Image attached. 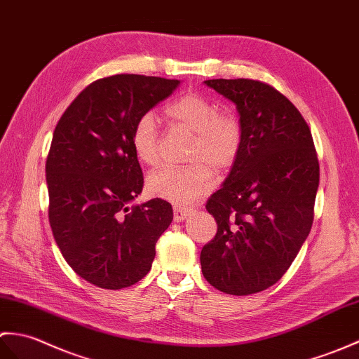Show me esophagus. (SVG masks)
Returning a JSON list of instances; mask_svg holds the SVG:
<instances>
[{
  "label": "esophagus",
  "instance_id": "obj_1",
  "mask_svg": "<svg viewBox=\"0 0 359 359\" xmlns=\"http://www.w3.org/2000/svg\"><path fill=\"white\" fill-rule=\"evenodd\" d=\"M194 213L192 207H184V205H173V219L177 222L184 221L186 218H189L190 215Z\"/></svg>",
  "mask_w": 359,
  "mask_h": 359
}]
</instances>
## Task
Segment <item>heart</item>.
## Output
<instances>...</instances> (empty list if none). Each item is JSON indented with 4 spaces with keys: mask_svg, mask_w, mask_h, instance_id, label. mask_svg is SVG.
Returning a JSON list of instances; mask_svg holds the SVG:
<instances>
[{
    "mask_svg": "<svg viewBox=\"0 0 359 359\" xmlns=\"http://www.w3.org/2000/svg\"><path fill=\"white\" fill-rule=\"evenodd\" d=\"M173 127L194 133L187 167H161L147 177L150 195L178 204L194 203L213 187V171L227 170L241 150L243 127L232 112H219L201 93H186L165 107ZM132 147L142 164L159 159V130L152 114L142 115L133 126Z\"/></svg>",
    "mask_w": 359,
    "mask_h": 359,
    "instance_id": "heart-1",
    "label": "heart"
}]
</instances>
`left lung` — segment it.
Masks as SVG:
<instances>
[{"mask_svg":"<svg viewBox=\"0 0 359 359\" xmlns=\"http://www.w3.org/2000/svg\"><path fill=\"white\" fill-rule=\"evenodd\" d=\"M235 102L241 150L205 204L218 224L201 270L229 294L266 290L287 272L313 222L320 164L306 119L275 87L255 79H207Z\"/></svg>","mask_w":359,"mask_h":359,"instance_id":"1","label":"left lung"}]
</instances>
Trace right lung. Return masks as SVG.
Segmentation results:
<instances>
[{
    "mask_svg": "<svg viewBox=\"0 0 359 359\" xmlns=\"http://www.w3.org/2000/svg\"><path fill=\"white\" fill-rule=\"evenodd\" d=\"M180 86L178 79L121 74L89 84L55 127L46 161L49 222L62 257L83 280L118 290L142 280L172 205L142 192L132 147L135 123Z\"/></svg>",
    "mask_w": 359,
    "mask_h": 359,
    "instance_id": "1",
    "label": "right lung"
}]
</instances>
